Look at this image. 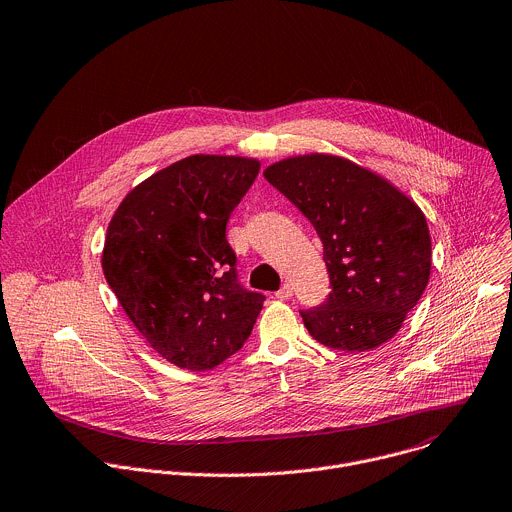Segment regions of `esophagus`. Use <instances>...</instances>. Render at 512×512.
<instances>
[{"mask_svg": "<svg viewBox=\"0 0 512 512\" xmlns=\"http://www.w3.org/2000/svg\"><path fill=\"white\" fill-rule=\"evenodd\" d=\"M275 297H277V299H283V301H285V299H291V297H293V287H291L289 283H285V285L275 293Z\"/></svg>", "mask_w": 512, "mask_h": 512, "instance_id": "obj_1", "label": "esophagus"}]
</instances>
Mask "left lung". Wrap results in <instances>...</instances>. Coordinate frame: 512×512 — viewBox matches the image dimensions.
<instances>
[{
  "label": "left lung",
  "instance_id": "left-lung-1",
  "mask_svg": "<svg viewBox=\"0 0 512 512\" xmlns=\"http://www.w3.org/2000/svg\"><path fill=\"white\" fill-rule=\"evenodd\" d=\"M263 177L323 243L331 293L301 311L311 337L339 352L386 344L430 279L432 243L420 207L384 177L335 154L289 156Z\"/></svg>",
  "mask_w": 512,
  "mask_h": 512
}]
</instances>
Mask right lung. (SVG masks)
I'll list each match as a JSON object with an SVG mask.
<instances>
[{"instance_id":"add662e5","label":"right lung","mask_w":512,"mask_h":512,"mask_svg":"<svg viewBox=\"0 0 512 512\" xmlns=\"http://www.w3.org/2000/svg\"><path fill=\"white\" fill-rule=\"evenodd\" d=\"M259 160L193 154L158 170L118 205L102 271L118 303L166 362L213 370L239 352L265 295L237 283L225 231Z\"/></svg>"}]
</instances>
